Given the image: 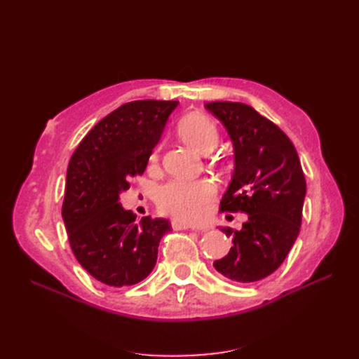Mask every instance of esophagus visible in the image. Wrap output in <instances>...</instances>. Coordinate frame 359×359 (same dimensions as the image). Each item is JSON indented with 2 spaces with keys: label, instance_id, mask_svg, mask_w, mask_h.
<instances>
[{
  "label": "esophagus",
  "instance_id": "obj_1",
  "mask_svg": "<svg viewBox=\"0 0 359 359\" xmlns=\"http://www.w3.org/2000/svg\"><path fill=\"white\" fill-rule=\"evenodd\" d=\"M170 224H172V229H173V231H186V229H191V231H201V229H198L196 226H191V224H187V223L178 222V220H173Z\"/></svg>",
  "mask_w": 359,
  "mask_h": 359
}]
</instances>
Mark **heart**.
I'll return each instance as SVG.
<instances>
[{
  "label": "heart",
  "mask_w": 359,
  "mask_h": 359,
  "mask_svg": "<svg viewBox=\"0 0 359 359\" xmlns=\"http://www.w3.org/2000/svg\"><path fill=\"white\" fill-rule=\"evenodd\" d=\"M181 139L201 153H210L219 144L220 132L212 119L201 112L184 116L178 123ZM160 147L151 154V161H157ZM215 196V186L208 180L184 181L173 180L161 186L156 202L158 211L182 222H194L202 217L206 205Z\"/></svg>",
  "instance_id": "b5f03b06"
}]
</instances>
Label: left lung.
Instances as JSON below:
<instances>
[{
    "label": "left lung",
    "mask_w": 359,
    "mask_h": 359,
    "mask_svg": "<svg viewBox=\"0 0 359 359\" xmlns=\"http://www.w3.org/2000/svg\"><path fill=\"white\" fill-rule=\"evenodd\" d=\"M220 119L235 149V170L220 211L245 212L241 231L222 227L233 247L214 268L236 283L265 278L283 264L299 233L306 177L286 133L252 106L205 104Z\"/></svg>",
    "instance_id": "left-lung-1"
}]
</instances>
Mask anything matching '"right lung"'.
Listing matches in <instances>:
<instances>
[{
	"mask_svg": "<svg viewBox=\"0 0 359 359\" xmlns=\"http://www.w3.org/2000/svg\"><path fill=\"white\" fill-rule=\"evenodd\" d=\"M178 102L136 100L104 116L69 161L62 220L74 257L95 280L114 287L144 280L157 262L165 219L144 217L118 202L130 180L142 175L168 116Z\"/></svg>",
	"mask_w": 359,
	"mask_h": 359,
	"instance_id": "add662e5",
	"label": "right lung"
}]
</instances>
